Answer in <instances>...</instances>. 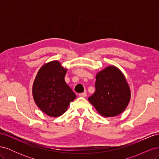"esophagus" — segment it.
<instances>
[{
  "label": "esophagus",
  "mask_w": 159,
  "mask_h": 159,
  "mask_svg": "<svg viewBox=\"0 0 159 159\" xmlns=\"http://www.w3.org/2000/svg\"><path fill=\"white\" fill-rule=\"evenodd\" d=\"M79 95L80 96V97H82V98H85L86 96H87V93L85 92H83V93H80L79 94Z\"/></svg>",
  "instance_id": "esophagus-1"
}]
</instances>
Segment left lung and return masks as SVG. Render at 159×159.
Returning <instances> with one entry per match:
<instances>
[{
  "instance_id": "1",
  "label": "left lung",
  "mask_w": 159,
  "mask_h": 159,
  "mask_svg": "<svg viewBox=\"0 0 159 159\" xmlns=\"http://www.w3.org/2000/svg\"><path fill=\"white\" fill-rule=\"evenodd\" d=\"M95 91L88 98L98 112L114 117L126 109L131 92L125 78L117 68L109 66L96 75Z\"/></svg>"
}]
</instances>
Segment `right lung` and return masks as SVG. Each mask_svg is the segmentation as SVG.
Returning a JSON list of instances; mask_svg holds the SVG:
<instances>
[{"instance_id":"obj_1","label":"right lung","mask_w":159,"mask_h":159,"mask_svg":"<svg viewBox=\"0 0 159 159\" xmlns=\"http://www.w3.org/2000/svg\"><path fill=\"white\" fill-rule=\"evenodd\" d=\"M66 70L60 62L52 61L42 66L34 81L32 93L37 106L51 117H59L76 98L66 84Z\"/></svg>"}]
</instances>
